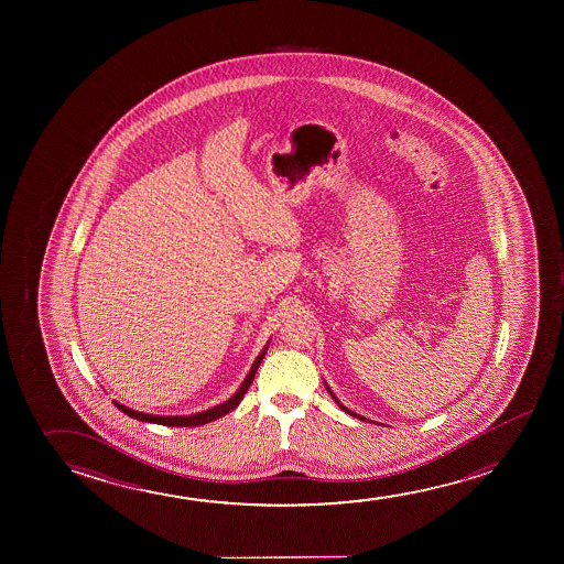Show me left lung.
I'll return each instance as SVG.
<instances>
[{
    "instance_id": "8db88e82",
    "label": "left lung",
    "mask_w": 564,
    "mask_h": 564,
    "mask_svg": "<svg viewBox=\"0 0 564 564\" xmlns=\"http://www.w3.org/2000/svg\"><path fill=\"white\" fill-rule=\"evenodd\" d=\"M325 389H327V393L332 394L333 401H335V402H337V404H339L340 410H345V412H347V414H350V416L358 417V420H366V417H364V416H358V414H356V412H352V410H348L347 406H343V404H340V402H339V399H337V397H335V393H333L332 389H329V387H327V383H325Z\"/></svg>"
}]
</instances>
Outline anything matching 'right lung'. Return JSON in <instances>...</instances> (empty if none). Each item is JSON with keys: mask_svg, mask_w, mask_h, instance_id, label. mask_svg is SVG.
<instances>
[{"mask_svg": "<svg viewBox=\"0 0 564 564\" xmlns=\"http://www.w3.org/2000/svg\"><path fill=\"white\" fill-rule=\"evenodd\" d=\"M268 347L270 345H265L262 348V352L258 355L254 364H252V368L248 371L247 378L245 381L240 383L239 389L235 391L231 399L229 401L221 402V404H216V406H212L208 410H202V412H196V414H188V416H160V414H147V412H139V410L129 409V406H124L121 402H116L117 409L124 412L127 416L134 417V420H139V422H148V424H160V425H171V427H194V425H204L209 424V422H214L217 417L225 416V414H229L231 410L237 409L239 406L240 401H242V397L247 394L248 387L252 383V379H254L256 370H258V366L262 362L263 356L268 352Z\"/></svg>", "mask_w": 564, "mask_h": 564, "instance_id": "obj_1", "label": "right lung"}]
</instances>
